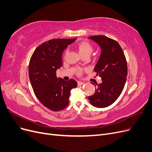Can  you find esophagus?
Listing matches in <instances>:
<instances>
[{
  "label": "esophagus",
  "mask_w": 152,
  "mask_h": 152,
  "mask_svg": "<svg viewBox=\"0 0 152 152\" xmlns=\"http://www.w3.org/2000/svg\"><path fill=\"white\" fill-rule=\"evenodd\" d=\"M85 83L84 82H80V81H79L78 82V85L79 86H82L83 84H84Z\"/></svg>",
  "instance_id": "34e87169"
}]
</instances>
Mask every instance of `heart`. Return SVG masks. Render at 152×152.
Segmentation results:
<instances>
[{
  "mask_svg": "<svg viewBox=\"0 0 152 152\" xmlns=\"http://www.w3.org/2000/svg\"><path fill=\"white\" fill-rule=\"evenodd\" d=\"M77 48L79 50V52L80 55H83L86 54H91L93 52V48L92 47L91 44L86 41H83V42H80L79 44H77ZM68 51L66 52V54ZM81 73V70H79V73Z\"/></svg>",
  "mask_w": 152,
  "mask_h": 152,
  "instance_id": "heart-1",
  "label": "heart"
}]
</instances>
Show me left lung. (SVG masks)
Returning a JSON list of instances; mask_svg holds the SVG:
<instances>
[{
  "label": "left lung",
  "instance_id": "1",
  "mask_svg": "<svg viewBox=\"0 0 152 152\" xmlns=\"http://www.w3.org/2000/svg\"><path fill=\"white\" fill-rule=\"evenodd\" d=\"M89 38L97 43L102 49L94 71L97 73L96 75L102 78V82L99 84L95 83L97 85H95V93L89 96L88 99L94 107L105 108L115 102L124 89L127 75L126 59L116 40L104 35L91 36Z\"/></svg>",
  "mask_w": 152,
  "mask_h": 152
}]
</instances>
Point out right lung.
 Returning <instances> with one entry per match:
<instances>
[{
    "label": "right lung",
    "instance_id": "add662e5",
    "mask_svg": "<svg viewBox=\"0 0 152 152\" xmlns=\"http://www.w3.org/2000/svg\"><path fill=\"white\" fill-rule=\"evenodd\" d=\"M76 39L46 41L36 48L30 58L28 73L34 93L41 103L54 112L67 107L70 91L77 86L74 79L66 81L56 77V70L63 65V50Z\"/></svg>",
    "mask_w": 152,
    "mask_h": 152
}]
</instances>
